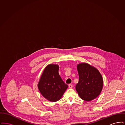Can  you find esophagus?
<instances>
[{
  "mask_svg": "<svg viewBox=\"0 0 125 125\" xmlns=\"http://www.w3.org/2000/svg\"><path fill=\"white\" fill-rule=\"evenodd\" d=\"M68 87H69V88L70 89H72V88H73V85H72V84H69V85H68Z\"/></svg>",
  "mask_w": 125,
  "mask_h": 125,
  "instance_id": "34e87169",
  "label": "esophagus"
}]
</instances>
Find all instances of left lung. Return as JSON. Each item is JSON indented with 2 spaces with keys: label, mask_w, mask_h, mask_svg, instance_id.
<instances>
[{
  "label": "left lung",
  "mask_w": 125,
  "mask_h": 125,
  "mask_svg": "<svg viewBox=\"0 0 125 125\" xmlns=\"http://www.w3.org/2000/svg\"><path fill=\"white\" fill-rule=\"evenodd\" d=\"M79 80L75 86L80 97L92 101L100 95L103 87V79L99 71L87 63L77 65Z\"/></svg>",
  "instance_id": "8db88e82"
}]
</instances>
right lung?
I'll list each match as a JSON object with an SVG mask.
<instances>
[{"label":"right lung","instance_id":"right-lung-1","mask_svg":"<svg viewBox=\"0 0 125 125\" xmlns=\"http://www.w3.org/2000/svg\"><path fill=\"white\" fill-rule=\"evenodd\" d=\"M59 68L58 65H48L44 68L37 85L41 95L52 102L60 100L68 88L60 76Z\"/></svg>","mask_w":125,"mask_h":125}]
</instances>
